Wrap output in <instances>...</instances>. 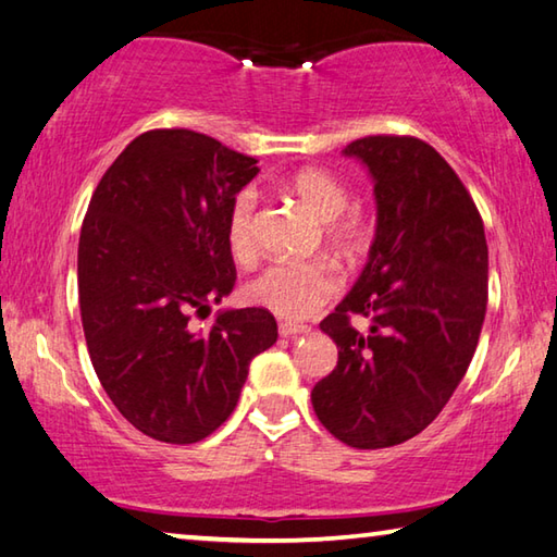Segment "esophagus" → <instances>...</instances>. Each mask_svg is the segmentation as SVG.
Masks as SVG:
<instances>
[{"mask_svg": "<svg viewBox=\"0 0 557 557\" xmlns=\"http://www.w3.org/2000/svg\"><path fill=\"white\" fill-rule=\"evenodd\" d=\"M309 326L307 324H295V322H280V336H297V334H307Z\"/></svg>", "mask_w": 557, "mask_h": 557, "instance_id": "34e87169", "label": "esophagus"}]
</instances>
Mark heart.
<instances>
[{"label":"heart","instance_id":"obj_1","mask_svg":"<svg viewBox=\"0 0 557 557\" xmlns=\"http://www.w3.org/2000/svg\"><path fill=\"white\" fill-rule=\"evenodd\" d=\"M289 191L312 211L319 221H329V235L344 252H356L366 240L369 223L358 209H346V186L322 166H305L289 176ZM258 194L243 188L235 194L225 238L235 258L256 252ZM342 289V277L324 260H275L248 285V295L260 307L285 319H309L329 305Z\"/></svg>","mask_w":557,"mask_h":557}]
</instances>
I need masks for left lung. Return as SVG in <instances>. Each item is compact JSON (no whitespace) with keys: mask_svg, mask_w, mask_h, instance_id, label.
<instances>
[{"mask_svg":"<svg viewBox=\"0 0 557 557\" xmlns=\"http://www.w3.org/2000/svg\"><path fill=\"white\" fill-rule=\"evenodd\" d=\"M373 176L379 228L369 262L322 332L336 369L312 391L322 425L356 449L420 435L465 379L488 297L484 221L435 147L410 135L346 145ZM372 322L369 333L350 324Z\"/></svg>","mask_w":557,"mask_h":557,"instance_id":"8db88e82","label":"left lung"}]
</instances>
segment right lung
I'll use <instances>...</instances> for the list:
<instances>
[{
  "label": "right lung",
  "instance_id": "1",
  "mask_svg": "<svg viewBox=\"0 0 557 557\" xmlns=\"http://www.w3.org/2000/svg\"><path fill=\"white\" fill-rule=\"evenodd\" d=\"M258 159L184 127L132 139L92 191L78 243V299L102 388L147 437L194 445L240 398L248 366L277 342L268 309L194 314L235 285L225 238Z\"/></svg>",
  "mask_w": 557,
  "mask_h": 557
}]
</instances>
